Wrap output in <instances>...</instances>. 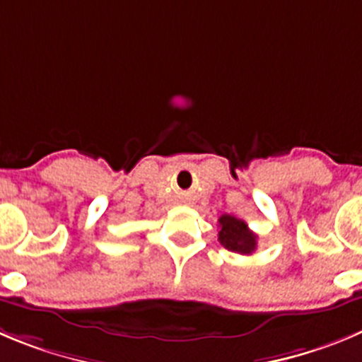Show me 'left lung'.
<instances>
[{
  "label": "left lung",
  "mask_w": 362,
  "mask_h": 362,
  "mask_svg": "<svg viewBox=\"0 0 362 362\" xmlns=\"http://www.w3.org/2000/svg\"><path fill=\"white\" fill-rule=\"evenodd\" d=\"M219 221L218 241L230 252L250 255L257 248V235L253 234L243 219L230 214H223Z\"/></svg>",
  "instance_id": "1"
}]
</instances>
